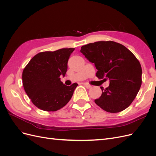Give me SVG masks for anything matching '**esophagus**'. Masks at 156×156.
Masks as SVG:
<instances>
[{"label":"esophagus","instance_id":"obj_1","mask_svg":"<svg viewBox=\"0 0 156 156\" xmlns=\"http://www.w3.org/2000/svg\"><path fill=\"white\" fill-rule=\"evenodd\" d=\"M84 85L85 86V87H86V88H91V85H90V84H88V83H84Z\"/></svg>","mask_w":156,"mask_h":156}]
</instances>
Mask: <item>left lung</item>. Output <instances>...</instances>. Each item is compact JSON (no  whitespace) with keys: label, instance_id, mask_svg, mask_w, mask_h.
I'll return each mask as SVG.
<instances>
[{"label":"left lung","instance_id":"1","mask_svg":"<svg viewBox=\"0 0 156 156\" xmlns=\"http://www.w3.org/2000/svg\"><path fill=\"white\" fill-rule=\"evenodd\" d=\"M81 53L98 69L96 77L109 86L100 87L101 96L94 100L102 109L119 112L128 107L142 84L139 61L125 46L112 41H100L81 47Z\"/></svg>","mask_w":156,"mask_h":156}]
</instances>
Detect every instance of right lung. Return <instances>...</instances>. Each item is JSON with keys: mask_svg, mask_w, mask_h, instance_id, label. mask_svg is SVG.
<instances>
[{"mask_svg": "<svg viewBox=\"0 0 156 156\" xmlns=\"http://www.w3.org/2000/svg\"><path fill=\"white\" fill-rule=\"evenodd\" d=\"M74 48L44 51L33 57L23 71V84L27 96L36 107L45 111H56L72 98L78 84L66 86L60 76L68 69V61Z\"/></svg>", "mask_w": 156, "mask_h": 156, "instance_id": "1", "label": "right lung"}]
</instances>
